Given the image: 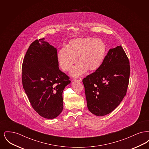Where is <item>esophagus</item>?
Segmentation results:
<instances>
[{
    "label": "esophagus",
    "instance_id": "obj_1",
    "mask_svg": "<svg viewBox=\"0 0 149 149\" xmlns=\"http://www.w3.org/2000/svg\"><path fill=\"white\" fill-rule=\"evenodd\" d=\"M73 80H74V81H80V82H81V81H82L81 78H79V77H76V78H74Z\"/></svg>",
    "mask_w": 149,
    "mask_h": 149
}]
</instances>
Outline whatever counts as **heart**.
Listing matches in <instances>:
<instances>
[{"mask_svg": "<svg viewBox=\"0 0 149 149\" xmlns=\"http://www.w3.org/2000/svg\"><path fill=\"white\" fill-rule=\"evenodd\" d=\"M107 47L102 40L94 37L76 38L71 40L57 53V58L62 70H71L78 58L79 63L72 69L71 75L78 77L89 71H97L103 63Z\"/></svg>", "mask_w": 149, "mask_h": 149, "instance_id": "1", "label": "heart"}]
</instances>
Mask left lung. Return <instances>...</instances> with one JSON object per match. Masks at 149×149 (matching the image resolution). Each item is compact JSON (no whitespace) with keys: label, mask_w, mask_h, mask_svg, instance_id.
Segmentation results:
<instances>
[{"label":"left lung","mask_w":149,"mask_h":149,"mask_svg":"<svg viewBox=\"0 0 149 149\" xmlns=\"http://www.w3.org/2000/svg\"><path fill=\"white\" fill-rule=\"evenodd\" d=\"M130 74L129 60L122 46L111 49L99 69L83 80L89 111L103 116L115 109L126 95Z\"/></svg>","instance_id":"1"}]
</instances>
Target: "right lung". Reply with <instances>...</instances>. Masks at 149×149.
Here are the masks:
<instances>
[{
  "mask_svg": "<svg viewBox=\"0 0 149 149\" xmlns=\"http://www.w3.org/2000/svg\"><path fill=\"white\" fill-rule=\"evenodd\" d=\"M44 39L29 47L22 64V84L36 112L53 119L63 111V92L71 81L59 69L56 49Z\"/></svg>",
  "mask_w": 149,
  "mask_h": 149,
  "instance_id": "1",
  "label": "right lung"
}]
</instances>
